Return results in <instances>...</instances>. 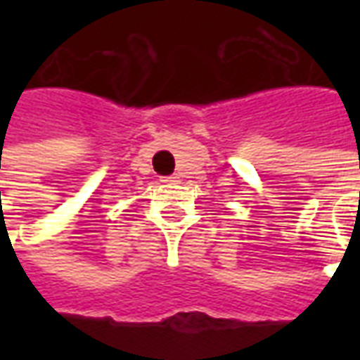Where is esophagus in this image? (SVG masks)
Here are the masks:
<instances>
[{
  "label": "esophagus",
  "mask_w": 360,
  "mask_h": 360,
  "mask_svg": "<svg viewBox=\"0 0 360 360\" xmlns=\"http://www.w3.org/2000/svg\"><path fill=\"white\" fill-rule=\"evenodd\" d=\"M177 179H179V177H175V175H172V177H164L165 183H175Z\"/></svg>",
  "instance_id": "34e87169"
}]
</instances>
